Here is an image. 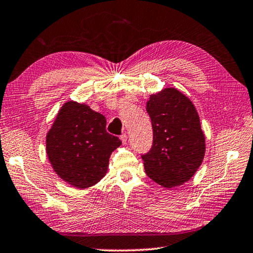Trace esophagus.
I'll use <instances>...</instances> for the list:
<instances>
[{
    "instance_id": "1",
    "label": "esophagus",
    "mask_w": 253,
    "mask_h": 253,
    "mask_svg": "<svg viewBox=\"0 0 253 253\" xmlns=\"http://www.w3.org/2000/svg\"><path fill=\"white\" fill-rule=\"evenodd\" d=\"M120 139H122L123 144H126V142H127V135L126 134H123L122 136H120Z\"/></svg>"
}]
</instances>
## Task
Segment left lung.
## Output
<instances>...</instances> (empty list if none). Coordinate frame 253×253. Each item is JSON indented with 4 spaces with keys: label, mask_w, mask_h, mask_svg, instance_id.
Here are the masks:
<instances>
[{
    "label": "left lung",
    "mask_w": 253,
    "mask_h": 253,
    "mask_svg": "<svg viewBox=\"0 0 253 253\" xmlns=\"http://www.w3.org/2000/svg\"><path fill=\"white\" fill-rule=\"evenodd\" d=\"M153 128V145L142 155L146 174L164 188L187 182L205 156L198 112L186 95L167 87L146 103Z\"/></svg>",
    "instance_id": "left-lung-1"
}]
</instances>
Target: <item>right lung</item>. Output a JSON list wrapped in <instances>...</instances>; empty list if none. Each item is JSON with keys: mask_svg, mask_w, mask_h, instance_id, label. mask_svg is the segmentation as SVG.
Wrapping results in <instances>:
<instances>
[{"mask_svg": "<svg viewBox=\"0 0 253 253\" xmlns=\"http://www.w3.org/2000/svg\"><path fill=\"white\" fill-rule=\"evenodd\" d=\"M106 124L87 105L64 103L46 136L48 160L59 178L85 189L105 177L111 153L122 144L107 133Z\"/></svg>", "mask_w": 253, "mask_h": 253, "instance_id": "obj_1", "label": "right lung"}]
</instances>
